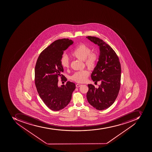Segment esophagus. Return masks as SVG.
I'll use <instances>...</instances> for the list:
<instances>
[{"label":"esophagus","mask_w":152,"mask_h":152,"mask_svg":"<svg viewBox=\"0 0 152 152\" xmlns=\"http://www.w3.org/2000/svg\"><path fill=\"white\" fill-rule=\"evenodd\" d=\"M82 85H81V84H77L76 85V87H80V86H81Z\"/></svg>","instance_id":"1"}]
</instances>
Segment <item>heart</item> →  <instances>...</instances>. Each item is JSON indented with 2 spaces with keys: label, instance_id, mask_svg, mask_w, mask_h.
<instances>
[{
  "label": "heart",
  "instance_id": "1",
  "mask_svg": "<svg viewBox=\"0 0 152 152\" xmlns=\"http://www.w3.org/2000/svg\"><path fill=\"white\" fill-rule=\"evenodd\" d=\"M91 49L86 45L80 44L75 47L71 53V55L80 60L84 61L85 65L89 69L93 70L96 67L98 56L96 53H91ZM61 64L64 68L69 66V60L67 56H63L61 60ZM88 71L86 70L80 71L75 73L71 76L72 80L77 83H84L88 77Z\"/></svg>",
  "mask_w": 152,
  "mask_h": 152
}]
</instances>
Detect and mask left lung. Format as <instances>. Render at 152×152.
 Wrapping results in <instances>:
<instances>
[{"label":"left lung","instance_id":"8db88e82","mask_svg":"<svg viewBox=\"0 0 152 152\" xmlns=\"http://www.w3.org/2000/svg\"><path fill=\"white\" fill-rule=\"evenodd\" d=\"M86 38L99 46L98 61L91 74L94 83L100 81L98 88L88 84L87 101L98 110H104L113 104L117 98L121 85V64L112 48L98 37L88 36Z\"/></svg>","mask_w":152,"mask_h":152}]
</instances>
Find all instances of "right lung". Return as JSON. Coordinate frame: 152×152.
I'll list each match as a JSON object with an SVG mask.
<instances>
[{
	"label": "right lung",
	"instance_id": "1",
	"mask_svg": "<svg viewBox=\"0 0 152 152\" xmlns=\"http://www.w3.org/2000/svg\"><path fill=\"white\" fill-rule=\"evenodd\" d=\"M73 42L68 38L55 41L40 53L36 63V88L44 103L53 111H59L66 107L75 88V83L70 81L66 85L58 86L59 77L67 80L62 74L64 69L61 60L64 51Z\"/></svg>",
	"mask_w": 152,
	"mask_h": 152
}]
</instances>
